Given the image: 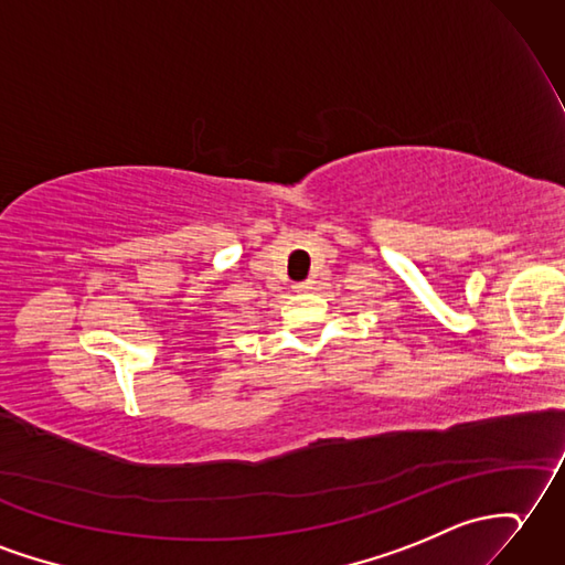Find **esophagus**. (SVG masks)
Here are the masks:
<instances>
[{"label": "esophagus", "mask_w": 565, "mask_h": 565, "mask_svg": "<svg viewBox=\"0 0 565 565\" xmlns=\"http://www.w3.org/2000/svg\"><path fill=\"white\" fill-rule=\"evenodd\" d=\"M310 288H312V281H296L294 284L296 294H306V291H310Z\"/></svg>", "instance_id": "obj_1"}]
</instances>
